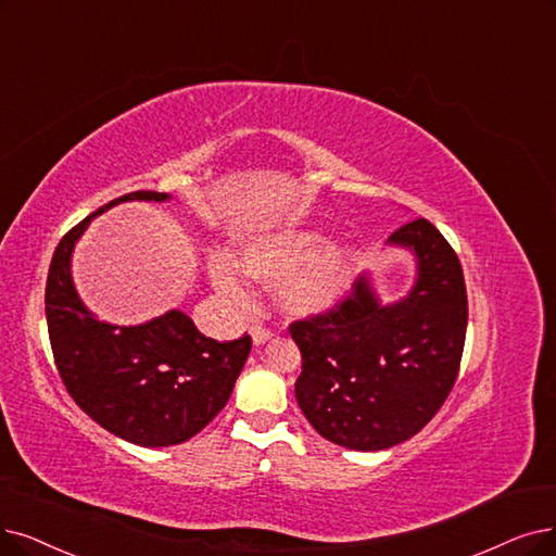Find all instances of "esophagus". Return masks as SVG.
Masks as SVG:
<instances>
[{
  "mask_svg": "<svg viewBox=\"0 0 556 556\" xmlns=\"http://www.w3.org/2000/svg\"><path fill=\"white\" fill-rule=\"evenodd\" d=\"M249 332H251V338H253L255 344H264L266 340H269V338L274 336L271 328H269V326H262V324H253V326L249 328Z\"/></svg>",
  "mask_w": 556,
  "mask_h": 556,
  "instance_id": "obj_1",
  "label": "esophagus"
}]
</instances>
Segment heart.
Segmentation results:
<instances>
[{
  "label": "heart",
  "instance_id": "b5f03b06",
  "mask_svg": "<svg viewBox=\"0 0 556 556\" xmlns=\"http://www.w3.org/2000/svg\"><path fill=\"white\" fill-rule=\"evenodd\" d=\"M317 230H287L249 241L239 251V266L266 285L280 286V301L294 315H315L336 303L349 285L353 251L349 247H326ZM212 280L235 301L247 299L243 282L232 264L216 260Z\"/></svg>",
  "mask_w": 556,
  "mask_h": 556
}]
</instances>
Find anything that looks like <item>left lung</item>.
I'll return each instance as SVG.
<instances>
[{"instance_id":"8db88e82","label":"left lung","mask_w":556,"mask_h":556,"mask_svg":"<svg viewBox=\"0 0 556 556\" xmlns=\"http://www.w3.org/2000/svg\"><path fill=\"white\" fill-rule=\"evenodd\" d=\"M388 241L417 257L404 301L381 305L361 278L326 313L290 324L303 415L319 435L358 452L394 447L429 425L456 383L468 328L460 262L440 230L413 218Z\"/></svg>"}]
</instances>
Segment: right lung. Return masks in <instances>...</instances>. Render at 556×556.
Here are the masks:
<instances>
[{
    "instance_id": "right-lung-1",
    "label": "right lung",
    "mask_w": 556,
    "mask_h": 556,
    "mask_svg": "<svg viewBox=\"0 0 556 556\" xmlns=\"http://www.w3.org/2000/svg\"><path fill=\"white\" fill-rule=\"evenodd\" d=\"M160 191H131L63 235L46 285V317L54 363L75 404L102 429L141 447L180 445L228 404L249 358L251 336L205 338L170 309L143 326L98 321L79 301L71 255L91 218L125 201H166Z\"/></svg>"
}]
</instances>
